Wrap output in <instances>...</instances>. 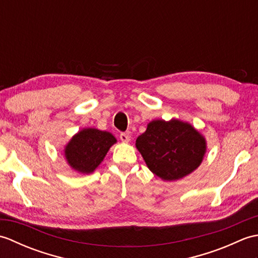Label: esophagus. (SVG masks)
<instances>
[{
    "instance_id": "34e87169",
    "label": "esophagus",
    "mask_w": 258,
    "mask_h": 258,
    "mask_svg": "<svg viewBox=\"0 0 258 258\" xmlns=\"http://www.w3.org/2000/svg\"><path fill=\"white\" fill-rule=\"evenodd\" d=\"M119 139L123 142V143H128V142L131 141V136L126 133H120Z\"/></svg>"
}]
</instances>
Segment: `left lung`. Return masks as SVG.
Segmentation results:
<instances>
[{"instance_id":"left-lung-1","label":"left lung","mask_w":258,"mask_h":258,"mask_svg":"<svg viewBox=\"0 0 258 258\" xmlns=\"http://www.w3.org/2000/svg\"><path fill=\"white\" fill-rule=\"evenodd\" d=\"M147 167L162 180H178L199 167L207 143L193 125L177 118L153 119L136 139Z\"/></svg>"}]
</instances>
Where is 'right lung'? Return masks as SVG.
Instances as JSON below:
<instances>
[{
  "label": "right lung",
  "instance_id": "right-lung-1",
  "mask_svg": "<svg viewBox=\"0 0 258 258\" xmlns=\"http://www.w3.org/2000/svg\"><path fill=\"white\" fill-rule=\"evenodd\" d=\"M116 142L114 135L107 131L94 127L82 128L64 146L65 161L78 173L91 174Z\"/></svg>",
  "mask_w": 258,
  "mask_h": 258
}]
</instances>
